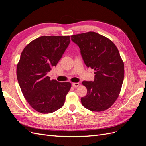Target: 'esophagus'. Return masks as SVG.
<instances>
[{
    "label": "esophagus",
    "mask_w": 146,
    "mask_h": 146,
    "mask_svg": "<svg viewBox=\"0 0 146 146\" xmlns=\"http://www.w3.org/2000/svg\"><path fill=\"white\" fill-rule=\"evenodd\" d=\"M72 85L73 87L77 88L79 86V85H80V83H72Z\"/></svg>",
    "instance_id": "obj_1"
}]
</instances>
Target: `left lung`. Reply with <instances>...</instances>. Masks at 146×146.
Instances as JSON below:
<instances>
[{"label":"left lung","instance_id":"8db88e82","mask_svg":"<svg viewBox=\"0 0 146 146\" xmlns=\"http://www.w3.org/2000/svg\"><path fill=\"white\" fill-rule=\"evenodd\" d=\"M79 47L84 63L95 70L94 80L83 81L87 94L81 98L83 106L92 111L109 108L117 99L124 77V64L115 44L98 33L72 35Z\"/></svg>","mask_w":146,"mask_h":146}]
</instances>
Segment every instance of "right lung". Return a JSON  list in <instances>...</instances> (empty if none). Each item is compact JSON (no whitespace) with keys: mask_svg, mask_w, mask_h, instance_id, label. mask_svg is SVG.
<instances>
[{"mask_svg":"<svg viewBox=\"0 0 146 146\" xmlns=\"http://www.w3.org/2000/svg\"><path fill=\"white\" fill-rule=\"evenodd\" d=\"M69 36H43L30 42L17 65L22 92L34 110L51 113L63 107L71 84L51 80L47 76L56 66L70 43Z\"/></svg>","mask_w":146,"mask_h":146,"instance_id":"add662e5","label":"right lung"}]
</instances>
